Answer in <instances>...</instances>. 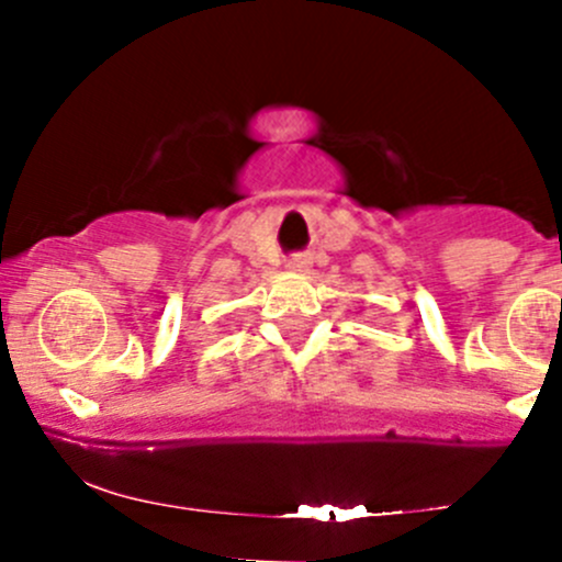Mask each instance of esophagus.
<instances>
[{
	"label": "esophagus",
	"instance_id": "esophagus-1",
	"mask_svg": "<svg viewBox=\"0 0 562 562\" xmlns=\"http://www.w3.org/2000/svg\"><path fill=\"white\" fill-rule=\"evenodd\" d=\"M310 266V260L307 258H302V255H299V258H293L291 260V269H307Z\"/></svg>",
	"mask_w": 562,
	"mask_h": 562
}]
</instances>
